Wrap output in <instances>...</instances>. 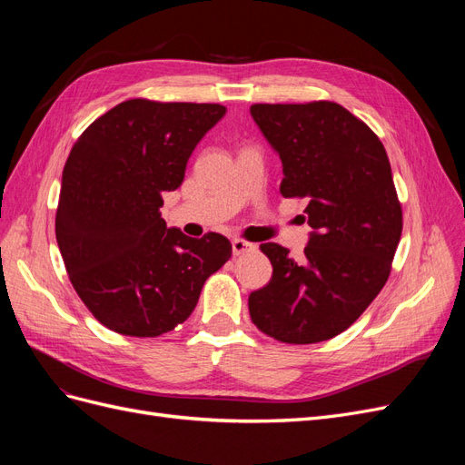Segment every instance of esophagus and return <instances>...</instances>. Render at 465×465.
<instances>
[{"label":"esophagus","instance_id":"esophagus-1","mask_svg":"<svg viewBox=\"0 0 465 465\" xmlns=\"http://www.w3.org/2000/svg\"><path fill=\"white\" fill-rule=\"evenodd\" d=\"M256 250L254 244H250L246 241H241V238H234L232 241V254L234 256H242V254H248V252Z\"/></svg>","mask_w":465,"mask_h":465}]
</instances>
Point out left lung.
I'll use <instances>...</instances> for the list:
<instances>
[{"mask_svg":"<svg viewBox=\"0 0 465 465\" xmlns=\"http://www.w3.org/2000/svg\"><path fill=\"white\" fill-rule=\"evenodd\" d=\"M250 114L283 163L281 193L306 202L312 227L302 260L275 242L260 246L273 275L250 294V318L283 343L331 340L391 272L403 215L386 149L337 103L252 104Z\"/></svg>","mask_w":465,"mask_h":465,"instance_id":"obj_1","label":"left lung"}]
</instances>
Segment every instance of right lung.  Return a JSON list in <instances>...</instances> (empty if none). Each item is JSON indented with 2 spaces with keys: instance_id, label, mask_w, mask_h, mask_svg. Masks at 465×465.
Instances as JSON below:
<instances>
[{
  "instance_id": "add662e5",
  "label": "right lung",
  "mask_w": 465,
  "mask_h": 465,
  "mask_svg": "<svg viewBox=\"0 0 465 465\" xmlns=\"http://www.w3.org/2000/svg\"><path fill=\"white\" fill-rule=\"evenodd\" d=\"M221 104L132 98L79 135L65 161L55 241L91 314L108 330L157 337L198 304L231 242L166 229L163 192L184 180L192 151L224 116Z\"/></svg>"
}]
</instances>
